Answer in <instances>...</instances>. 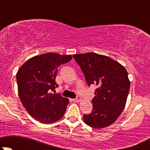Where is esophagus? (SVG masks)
I'll return each instance as SVG.
<instances>
[{"label":"esophagus","mask_w":150,"mask_h":150,"mask_svg":"<svg viewBox=\"0 0 150 150\" xmlns=\"http://www.w3.org/2000/svg\"><path fill=\"white\" fill-rule=\"evenodd\" d=\"M81 100V97H80V96H77L75 99H72V101H73L74 102H80Z\"/></svg>","instance_id":"obj_1"}]
</instances>
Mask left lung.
I'll return each mask as SVG.
<instances>
[{
  "instance_id": "obj_1",
  "label": "left lung",
  "mask_w": 150,
  "mask_h": 150,
  "mask_svg": "<svg viewBox=\"0 0 150 150\" xmlns=\"http://www.w3.org/2000/svg\"><path fill=\"white\" fill-rule=\"evenodd\" d=\"M83 72L88 86L95 85L93 110L84 115L86 124L104 128L115 121L126 103L130 81L124 67L107 56L95 53L73 55Z\"/></svg>"
}]
</instances>
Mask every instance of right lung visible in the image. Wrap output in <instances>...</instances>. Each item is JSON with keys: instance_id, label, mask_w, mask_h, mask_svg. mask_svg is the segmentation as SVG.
Returning <instances> with one entry per match:
<instances>
[{"instance_id": "obj_1", "label": "right lung", "mask_w": 150, "mask_h": 150, "mask_svg": "<svg viewBox=\"0 0 150 150\" xmlns=\"http://www.w3.org/2000/svg\"><path fill=\"white\" fill-rule=\"evenodd\" d=\"M72 59V55L47 53L30 58L16 73L18 93L28 112L45 124L58 121L64 115L69 99L51 93L58 87L57 69Z\"/></svg>"}]
</instances>
